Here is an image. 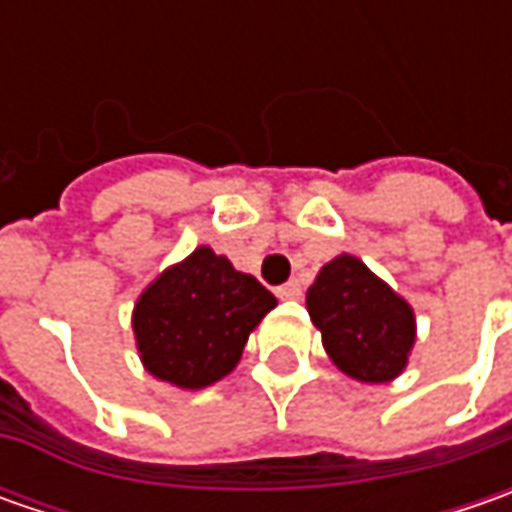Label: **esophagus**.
Returning <instances> with one entry per match:
<instances>
[{
  "instance_id": "esophagus-1",
  "label": "esophagus",
  "mask_w": 512,
  "mask_h": 512,
  "mask_svg": "<svg viewBox=\"0 0 512 512\" xmlns=\"http://www.w3.org/2000/svg\"><path fill=\"white\" fill-rule=\"evenodd\" d=\"M276 296H279V299H302V285L293 279V282H287V285L279 287Z\"/></svg>"
}]
</instances>
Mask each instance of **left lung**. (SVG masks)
<instances>
[{
  "mask_svg": "<svg viewBox=\"0 0 512 512\" xmlns=\"http://www.w3.org/2000/svg\"><path fill=\"white\" fill-rule=\"evenodd\" d=\"M310 322L333 364L364 384L393 382L416 342V316L362 259L342 253L307 290Z\"/></svg>",
  "mask_w": 512,
  "mask_h": 512,
  "instance_id": "obj_1",
  "label": "left lung"
}]
</instances>
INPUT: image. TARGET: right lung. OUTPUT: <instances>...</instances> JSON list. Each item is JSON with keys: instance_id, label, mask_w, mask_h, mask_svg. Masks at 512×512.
<instances>
[{"instance_id": "right-lung-1", "label": "right lung", "mask_w": 512, "mask_h": 512, "mask_svg": "<svg viewBox=\"0 0 512 512\" xmlns=\"http://www.w3.org/2000/svg\"><path fill=\"white\" fill-rule=\"evenodd\" d=\"M276 296L207 245L168 267L133 307V336L150 376L202 390L239 364L247 336Z\"/></svg>"}]
</instances>
